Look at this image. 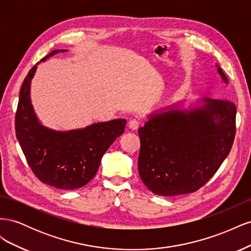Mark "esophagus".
Masks as SVG:
<instances>
[{
	"instance_id": "obj_1",
	"label": "esophagus",
	"mask_w": 251,
	"mask_h": 251,
	"mask_svg": "<svg viewBox=\"0 0 251 251\" xmlns=\"http://www.w3.org/2000/svg\"><path fill=\"white\" fill-rule=\"evenodd\" d=\"M139 126H140V124H139V121H138V120L132 119V120L128 121V127H130L132 131H137V130H138V127H139Z\"/></svg>"
}]
</instances>
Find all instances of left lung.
Returning a JSON list of instances; mask_svg holds the SVG:
<instances>
[{"mask_svg": "<svg viewBox=\"0 0 251 251\" xmlns=\"http://www.w3.org/2000/svg\"><path fill=\"white\" fill-rule=\"evenodd\" d=\"M217 68L228 83L223 70ZM202 101L188 110L154 112L139 127L138 172L151 193L177 196L198 191L229 154L235 135V104L212 98Z\"/></svg>", "mask_w": 251, "mask_h": 251, "instance_id": "obj_1", "label": "left lung"}]
</instances>
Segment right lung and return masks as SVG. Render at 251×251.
<instances>
[{
  "label": "right lung",
  "mask_w": 251,
  "mask_h": 251,
  "mask_svg": "<svg viewBox=\"0 0 251 251\" xmlns=\"http://www.w3.org/2000/svg\"><path fill=\"white\" fill-rule=\"evenodd\" d=\"M65 51L53 50L41 62ZM36 68L34 65L28 72L20 91L17 139L29 166L43 183L59 189L82 187L94 178L103 154L125 132L126 120L114 119L65 132L44 126L30 100V86Z\"/></svg>",
  "instance_id": "add662e5"
}]
</instances>
